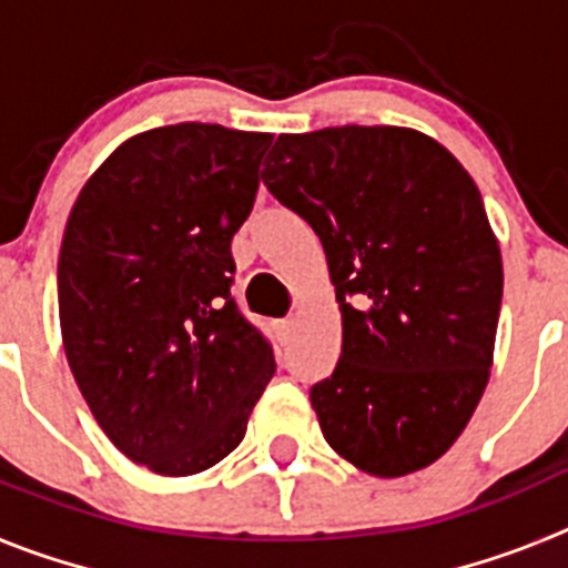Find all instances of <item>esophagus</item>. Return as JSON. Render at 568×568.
Masks as SVG:
<instances>
[{
  "instance_id": "obj_1",
  "label": "esophagus",
  "mask_w": 568,
  "mask_h": 568,
  "mask_svg": "<svg viewBox=\"0 0 568 568\" xmlns=\"http://www.w3.org/2000/svg\"><path fill=\"white\" fill-rule=\"evenodd\" d=\"M293 324H295L293 318H281V321H275V329H278V335H290Z\"/></svg>"
}]
</instances>
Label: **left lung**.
Wrapping results in <instances>:
<instances>
[{"mask_svg":"<svg viewBox=\"0 0 568 568\" xmlns=\"http://www.w3.org/2000/svg\"><path fill=\"white\" fill-rule=\"evenodd\" d=\"M261 179L315 230L335 284L341 361L310 389L321 433L375 478L426 469L495 355L504 261L478 184L433 135L386 124L281 133Z\"/></svg>","mask_w":568,"mask_h":568,"instance_id":"obj_1","label":"left lung"}]
</instances>
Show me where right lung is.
<instances>
[{"label":"right lung","mask_w":568,"mask_h":568,"mask_svg":"<svg viewBox=\"0 0 568 568\" xmlns=\"http://www.w3.org/2000/svg\"><path fill=\"white\" fill-rule=\"evenodd\" d=\"M273 133L182 122L130 135L84 182L59 250L70 373L133 464L184 478L227 458L275 373L235 307L233 235Z\"/></svg>","instance_id":"add662e5"}]
</instances>
